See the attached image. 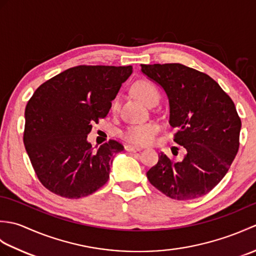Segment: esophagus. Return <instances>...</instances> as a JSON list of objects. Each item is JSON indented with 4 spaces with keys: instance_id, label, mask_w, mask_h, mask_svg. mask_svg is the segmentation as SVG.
I'll return each mask as SVG.
<instances>
[{
    "instance_id": "34e87169",
    "label": "esophagus",
    "mask_w": 256,
    "mask_h": 256,
    "mask_svg": "<svg viewBox=\"0 0 256 256\" xmlns=\"http://www.w3.org/2000/svg\"><path fill=\"white\" fill-rule=\"evenodd\" d=\"M125 150H126L128 152H132V153H134V152H140V148H138V146H133V145H126L125 146Z\"/></svg>"
}]
</instances>
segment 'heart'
I'll use <instances>...</instances> for the list:
<instances>
[{"mask_svg":"<svg viewBox=\"0 0 256 256\" xmlns=\"http://www.w3.org/2000/svg\"><path fill=\"white\" fill-rule=\"evenodd\" d=\"M135 94L138 99L145 103L146 106H150L154 101L160 99L158 90L156 86L146 80H140L133 86ZM118 101L116 100L113 102L112 108H116ZM158 125L153 122L148 123H138V124H131L124 130L122 132V136L136 145H148L153 142L156 133L158 132Z\"/></svg>","mask_w":256,"mask_h":256,"instance_id":"heart-1","label":"heart"}]
</instances>
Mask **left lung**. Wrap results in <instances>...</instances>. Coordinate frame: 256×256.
<instances>
[{
    "mask_svg": "<svg viewBox=\"0 0 256 256\" xmlns=\"http://www.w3.org/2000/svg\"><path fill=\"white\" fill-rule=\"evenodd\" d=\"M164 90L174 140L186 150L180 162L160 153L146 172L167 197L190 200L208 194L229 170L238 150L241 120L234 103L208 74L182 64H140Z\"/></svg>",
    "mask_w": 256,
    "mask_h": 256,
    "instance_id": "1",
    "label": "left lung"
}]
</instances>
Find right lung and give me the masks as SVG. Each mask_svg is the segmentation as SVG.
Instances as JSON below:
<instances>
[{
  "mask_svg": "<svg viewBox=\"0 0 256 256\" xmlns=\"http://www.w3.org/2000/svg\"><path fill=\"white\" fill-rule=\"evenodd\" d=\"M132 72V66H78L34 92L25 108L24 145L38 179L52 192L78 199L108 182L123 146L111 140L94 150L86 138Z\"/></svg>",
  "mask_w": 256,
  "mask_h": 256,
  "instance_id": "1",
  "label": "right lung"
}]
</instances>
